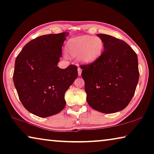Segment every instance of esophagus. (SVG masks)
<instances>
[{"mask_svg": "<svg viewBox=\"0 0 154 154\" xmlns=\"http://www.w3.org/2000/svg\"><path fill=\"white\" fill-rule=\"evenodd\" d=\"M82 68H78V75H81V74H82Z\"/></svg>", "mask_w": 154, "mask_h": 154, "instance_id": "1", "label": "esophagus"}]
</instances>
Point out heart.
I'll list each match as a JSON object with an SVG mask.
<instances>
[{
	"label": "heart",
	"instance_id": "heart-1",
	"mask_svg": "<svg viewBox=\"0 0 154 154\" xmlns=\"http://www.w3.org/2000/svg\"><path fill=\"white\" fill-rule=\"evenodd\" d=\"M104 41L99 36H79L70 38L66 44V51L85 63H91L99 59L104 51Z\"/></svg>",
	"mask_w": 154,
	"mask_h": 154
}]
</instances>
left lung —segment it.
<instances>
[{
    "mask_svg": "<svg viewBox=\"0 0 154 154\" xmlns=\"http://www.w3.org/2000/svg\"><path fill=\"white\" fill-rule=\"evenodd\" d=\"M104 50L95 62L82 66L86 100L93 109L116 113L128 106L139 79L137 56L122 40L98 34Z\"/></svg>",
    "mask_w": 154,
    "mask_h": 154,
    "instance_id": "8db88e82",
    "label": "left lung"
}]
</instances>
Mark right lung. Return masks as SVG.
Here are the masks:
<instances>
[{"label": "right lung", "mask_w": 154, "mask_h": 154, "mask_svg": "<svg viewBox=\"0 0 154 154\" xmlns=\"http://www.w3.org/2000/svg\"><path fill=\"white\" fill-rule=\"evenodd\" d=\"M68 34L36 37L25 45L16 59L13 81L18 97L27 111L41 118L62 111L65 93L77 77L76 66L71 64L66 69L57 66Z\"/></svg>", "instance_id": "1"}]
</instances>
